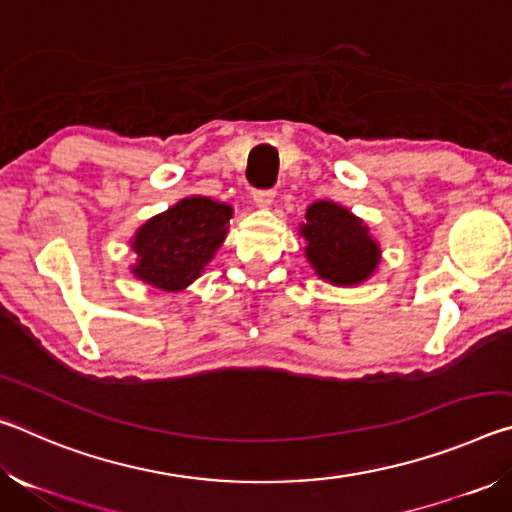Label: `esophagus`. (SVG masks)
I'll list each match as a JSON object with an SVG mask.
<instances>
[{
	"label": "esophagus",
	"mask_w": 512,
	"mask_h": 512,
	"mask_svg": "<svg viewBox=\"0 0 512 512\" xmlns=\"http://www.w3.org/2000/svg\"><path fill=\"white\" fill-rule=\"evenodd\" d=\"M273 198H275L273 189H255L253 192V201L257 207H271Z\"/></svg>",
	"instance_id": "1"
}]
</instances>
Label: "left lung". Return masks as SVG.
<instances>
[{"label":"left lung","mask_w":512,"mask_h":512,"mask_svg":"<svg viewBox=\"0 0 512 512\" xmlns=\"http://www.w3.org/2000/svg\"><path fill=\"white\" fill-rule=\"evenodd\" d=\"M300 232L307 239L305 255L311 266L323 280L339 287L363 282L379 264V248L368 228L341 205L314 203Z\"/></svg>","instance_id":"8db88e82"}]
</instances>
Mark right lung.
<instances>
[{
    "label": "right lung",
    "instance_id": "add662e5",
    "mask_svg": "<svg viewBox=\"0 0 512 512\" xmlns=\"http://www.w3.org/2000/svg\"><path fill=\"white\" fill-rule=\"evenodd\" d=\"M232 207L212 198H185L146 221L133 239V273L146 284L178 291L201 275L228 235Z\"/></svg>",
    "mask_w": 512,
    "mask_h": 512
}]
</instances>
